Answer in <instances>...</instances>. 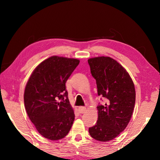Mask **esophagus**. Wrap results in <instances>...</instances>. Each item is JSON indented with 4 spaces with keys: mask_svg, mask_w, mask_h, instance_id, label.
<instances>
[{
    "mask_svg": "<svg viewBox=\"0 0 160 160\" xmlns=\"http://www.w3.org/2000/svg\"><path fill=\"white\" fill-rule=\"evenodd\" d=\"M79 112L81 113H83L86 112V107H79Z\"/></svg>",
    "mask_w": 160,
    "mask_h": 160,
    "instance_id": "34e87169",
    "label": "esophagus"
}]
</instances>
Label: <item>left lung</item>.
<instances>
[{
    "mask_svg": "<svg viewBox=\"0 0 160 160\" xmlns=\"http://www.w3.org/2000/svg\"><path fill=\"white\" fill-rule=\"evenodd\" d=\"M97 93L107 99L99 105L98 120L89 128L92 138L101 142L114 139L125 130L133 112L135 90L132 78L121 65L109 56L88 59Z\"/></svg>",
    "mask_w": 160,
    "mask_h": 160,
    "instance_id": "left-lung-1",
    "label": "left lung"
}]
</instances>
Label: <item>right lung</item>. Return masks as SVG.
<instances>
[{"mask_svg": "<svg viewBox=\"0 0 160 160\" xmlns=\"http://www.w3.org/2000/svg\"><path fill=\"white\" fill-rule=\"evenodd\" d=\"M80 60L53 56L35 68L27 82L24 102L29 119L43 137L63 138L75 119L66 82Z\"/></svg>", "mask_w": 160, "mask_h": 160, "instance_id": "obj_1", "label": "right lung"}]
</instances>
